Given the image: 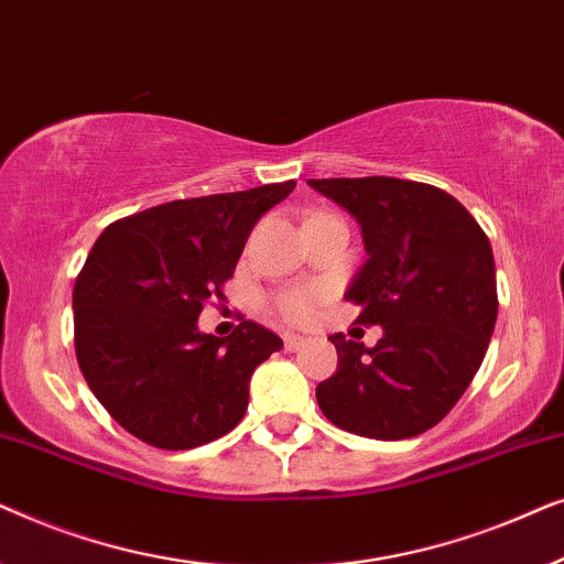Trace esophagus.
<instances>
[{
	"instance_id": "esophagus-1",
	"label": "esophagus",
	"mask_w": 564,
	"mask_h": 564,
	"mask_svg": "<svg viewBox=\"0 0 564 564\" xmlns=\"http://www.w3.org/2000/svg\"><path fill=\"white\" fill-rule=\"evenodd\" d=\"M282 341H284V349H288V351H297L300 346L305 344V338L300 334H284Z\"/></svg>"
}]
</instances>
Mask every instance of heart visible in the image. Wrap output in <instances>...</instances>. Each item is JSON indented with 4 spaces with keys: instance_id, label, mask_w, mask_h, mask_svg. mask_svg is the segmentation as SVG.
Wrapping results in <instances>:
<instances>
[{
    "instance_id": "1",
    "label": "heart",
    "mask_w": 564,
    "mask_h": 564,
    "mask_svg": "<svg viewBox=\"0 0 564 564\" xmlns=\"http://www.w3.org/2000/svg\"><path fill=\"white\" fill-rule=\"evenodd\" d=\"M323 300H326V290L321 288H290L276 292L272 297V307L284 321L303 323L307 318H313Z\"/></svg>"
}]
</instances>
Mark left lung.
Returning a JSON list of instances; mask_svg holds the SVG:
<instances>
[{"mask_svg": "<svg viewBox=\"0 0 564 564\" xmlns=\"http://www.w3.org/2000/svg\"><path fill=\"white\" fill-rule=\"evenodd\" d=\"M359 220L369 259L346 300L382 326L372 349L334 334L338 369L315 388L334 426L380 442L419 436L457 405L498 318L488 236L449 192L395 176L307 180Z\"/></svg>", "mask_w": 564, "mask_h": 564, "instance_id": "8db88e82", "label": "left lung"}]
</instances>
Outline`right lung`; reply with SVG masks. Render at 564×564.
<instances>
[{"label":"right lung","mask_w":564,"mask_h":564,"mask_svg":"<svg viewBox=\"0 0 564 564\" xmlns=\"http://www.w3.org/2000/svg\"><path fill=\"white\" fill-rule=\"evenodd\" d=\"M295 182L174 199L110 223L74 284V349L84 380L128 434L159 449L226 436L249 405V380L282 338L241 321L199 334L251 228Z\"/></svg>","instance_id":"add662e5"}]
</instances>
